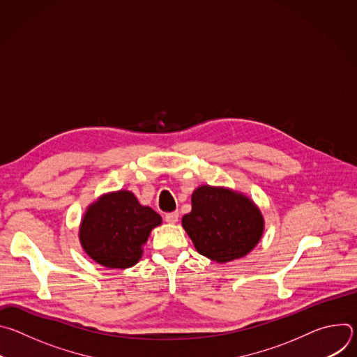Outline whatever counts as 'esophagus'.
<instances>
[{
    "mask_svg": "<svg viewBox=\"0 0 357 357\" xmlns=\"http://www.w3.org/2000/svg\"><path fill=\"white\" fill-rule=\"evenodd\" d=\"M178 219H179V213L178 212H171V213H167L165 215V222L167 223H176L178 222Z\"/></svg>",
    "mask_w": 357,
    "mask_h": 357,
    "instance_id": "esophagus-1",
    "label": "esophagus"
}]
</instances>
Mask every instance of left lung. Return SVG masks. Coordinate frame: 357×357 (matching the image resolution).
I'll return each instance as SVG.
<instances>
[{
  "mask_svg": "<svg viewBox=\"0 0 357 357\" xmlns=\"http://www.w3.org/2000/svg\"><path fill=\"white\" fill-rule=\"evenodd\" d=\"M182 226L196 250L213 261L227 263L250 252L261 238L264 220L254 203L222 188L200 186Z\"/></svg>",
  "mask_w": 357,
  "mask_h": 357,
  "instance_id": "8db88e82",
  "label": "left lung"
}]
</instances>
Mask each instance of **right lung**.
Returning <instances> with one entry per match:
<instances>
[{
    "mask_svg": "<svg viewBox=\"0 0 357 357\" xmlns=\"http://www.w3.org/2000/svg\"><path fill=\"white\" fill-rule=\"evenodd\" d=\"M161 216L141 206L127 190L100 197L87 209L80 225V243L98 264L128 268L138 263L151 230L161 225Z\"/></svg>",
    "mask_w": 357,
    "mask_h": 357,
    "instance_id": "1",
    "label": "right lung"
}]
</instances>
